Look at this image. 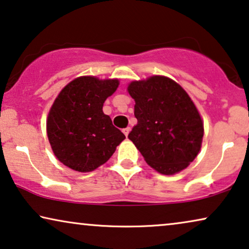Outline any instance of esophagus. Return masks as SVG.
Segmentation results:
<instances>
[{
	"label": "esophagus",
	"mask_w": 249,
	"mask_h": 249,
	"mask_svg": "<svg viewBox=\"0 0 249 249\" xmlns=\"http://www.w3.org/2000/svg\"><path fill=\"white\" fill-rule=\"evenodd\" d=\"M122 132H124V134L125 135V137H128V135H129V132H130V128L129 127H127V128H124V129H122Z\"/></svg>",
	"instance_id": "34e87169"
}]
</instances>
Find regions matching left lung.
<instances>
[{
    "label": "left lung",
    "mask_w": 249,
    "mask_h": 249,
    "mask_svg": "<svg viewBox=\"0 0 249 249\" xmlns=\"http://www.w3.org/2000/svg\"><path fill=\"white\" fill-rule=\"evenodd\" d=\"M137 124L129 132L147 164L162 175L186 169L198 154L204 125L195 104L183 88L170 78L153 76L132 81Z\"/></svg>",
    "instance_id": "8db88e82"
}]
</instances>
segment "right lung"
<instances>
[{"mask_svg": "<svg viewBox=\"0 0 249 249\" xmlns=\"http://www.w3.org/2000/svg\"><path fill=\"white\" fill-rule=\"evenodd\" d=\"M117 79L79 77L55 98L47 117V137L57 160L79 172L93 171L113 155L125 136L103 113Z\"/></svg>", "mask_w": 249, "mask_h": 249, "instance_id": "add662e5", "label": "right lung"}]
</instances>
